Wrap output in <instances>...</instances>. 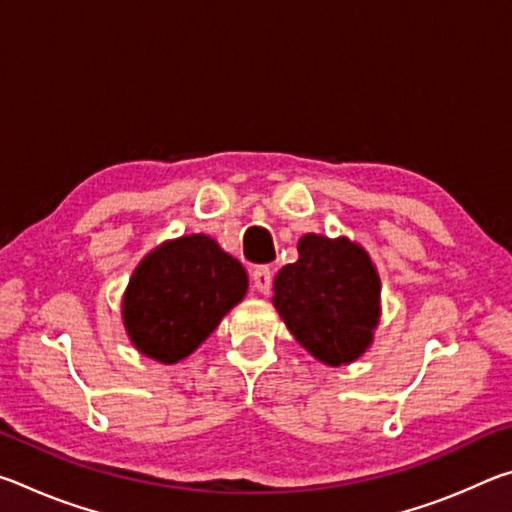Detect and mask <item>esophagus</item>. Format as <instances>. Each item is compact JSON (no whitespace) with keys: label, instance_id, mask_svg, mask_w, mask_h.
<instances>
[{"label":"esophagus","instance_id":"obj_1","mask_svg":"<svg viewBox=\"0 0 512 512\" xmlns=\"http://www.w3.org/2000/svg\"><path fill=\"white\" fill-rule=\"evenodd\" d=\"M271 282H273V271L268 266H257L253 271V287L259 293H271Z\"/></svg>","mask_w":512,"mask_h":512}]
</instances>
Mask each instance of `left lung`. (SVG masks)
Returning a JSON list of instances; mask_svg holds the SVG:
<instances>
[{"instance_id":"1","label":"left lung","mask_w":512,"mask_h":512,"mask_svg":"<svg viewBox=\"0 0 512 512\" xmlns=\"http://www.w3.org/2000/svg\"><path fill=\"white\" fill-rule=\"evenodd\" d=\"M273 307L311 357L332 368L348 366L375 341L377 266L357 241L309 232L298 241V262L275 275Z\"/></svg>"}]
</instances>
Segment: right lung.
<instances>
[{
	"label": "right lung",
	"mask_w": 512,
	"mask_h": 512,
	"mask_svg": "<svg viewBox=\"0 0 512 512\" xmlns=\"http://www.w3.org/2000/svg\"><path fill=\"white\" fill-rule=\"evenodd\" d=\"M248 273L207 235L162 241L142 257L121 298V320L137 352L160 363L189 357L244 300Z\"/></svg>",
	"instance_id": "obj_1"
}]
</instances>
